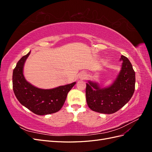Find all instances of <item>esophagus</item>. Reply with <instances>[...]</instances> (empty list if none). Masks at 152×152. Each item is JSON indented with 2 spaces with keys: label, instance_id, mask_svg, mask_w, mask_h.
<instances>
[{
  "label": "esophagus",
  "instance_id": "34e87169",
  "mask_svg": "<svg viewBox=\"0 0 152 152\" xmlns=\"http://www.w3.org/2000/svg\"><path fill=\"white\" fill-rule=\"evenodd\" d=\"M86 75H87V74H86V73L85 72H82L81 73H79V79H84V78L86 77Z\"/></svg>",
  "mask_w": 152,
  "mask_h": 152
}]
</instances>
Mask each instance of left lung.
<instances>
[{
    "label": "left lung",
    "mask_w": 152,
    "mask_h": 152,
    "mask_svg": "<svg viewBox=\"0 0 152 152\" xmlns=\"http://www.w3.org/2000/svg\"><path fill=\"white\" fill-rule=\"evenodd\" d=\"M121 70L110 87L101 88L96 82L86 83V96L88 107L93 111L112 114L122 108L131 99L135 89V72L128 58L121 56Z\"/></svg>",
    "instance_id": "8db88e82"
}]
</instances>
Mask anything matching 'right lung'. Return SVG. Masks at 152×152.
I'll return each mask as SVG.
<instances>
[{
  "mask_svg": "<svg viewBox=\"0 0 152 152\" xmlns=\"http://www.w3.org/2000/svg\"><path fill=\"white\" fill-rule=\"evenodd\" d=\"M30 51L16 64L12 73V88L16 98L33 113L44 115L58 112L63 106L68 93L76 82L51 89H42L32 86L25 79L24 64Z\"/></svg>",
  "mask_w": 152,
  "mask_h": 152,
  "instance_id": "add662e5",
  "label": "right lung"
}]
</instances>
